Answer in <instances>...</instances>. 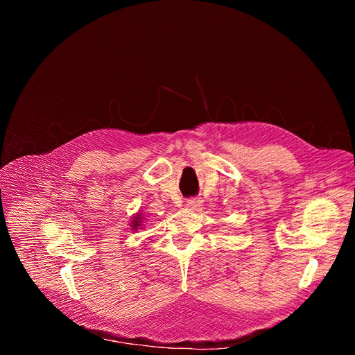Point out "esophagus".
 <instances>
[{"instance_id":"esophagus-1","label":"esophagus","mask_w":355,"mask_h":355,"mask_svg":"<svg viewBox=\"0 0 355 355\" xmlns=\"http://www.w3.org/2000/svg\"><path fill=\"white\" fill-rule=\"evenodd\" d=\"M201 204V200L200 198H189L187 200V206L189 207H193V209H196V207H198Z\"/></svg>"}]
</instances>
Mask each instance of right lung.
Instances as JSON below:
<instances>
[{"label":"right lung","mask_w":355,"mask_h":355,"mask_svg":"<svg viewBox=\"0 0 355 355\" xmlns=\"http://www.w3.org/2000/svg\"><path fill=\"white\" fill-rule=\"evenodd\" d=\"M141 220H142V217H141V214L138 213L135 217H134V220H132V230H137L139 226H141Z\"/></svg>","instance_id":"right-lung-1"}]
</instances>
